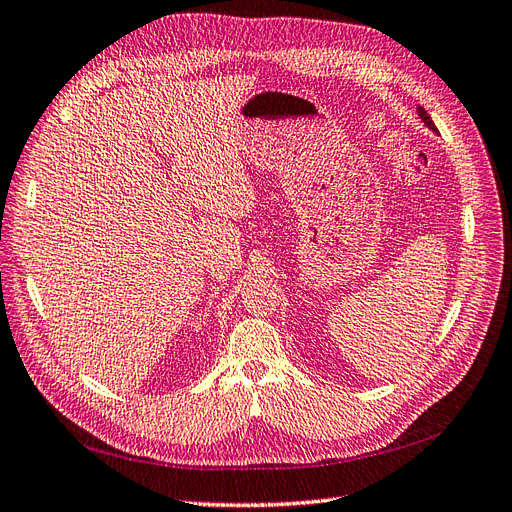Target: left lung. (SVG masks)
Masks as SVG:
<instances>
[{"mask_svg":"<svg viewBox=\"0 0 512 512\" xmlns=\"http://www.w3.org/2000/svg\"><path fill=\"white\" fill-rule=\"evenodd\" d=\"M418 115H420V118H422V122H425V124H427L431 130H437V128H435V124H433V120L429 118V113H427L425 109L418 107Z\"/></svg>","mask_w":512,"mask_h":512,"instance_id":"8db88e82","label":"left lung"}]
</instances>
